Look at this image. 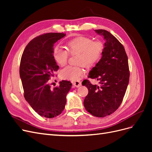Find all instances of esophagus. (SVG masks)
I'll return each mask as SVG.
<instances>
[{"label": "esophagus", "mask_w": 152, "mask_h": 152, "mask_svg": "<svg viewBox=\"0 0 152 152\" xmlns=\"http://www.w3.org/2000/svg\"><path fill=\"white\" fill-rule=\"evenodd\" d=\"M73 85L74 86V87H79L82 86V83H81L80 81L77 80V81H75V82H73Z\"/></svg>", "instance_id": "obj_1"}]
</instances>
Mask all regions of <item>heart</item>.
<instances>
[{
  "mask_svg": "<svg viewBox=\"0 0 152 152\" xmlns=\"http://www.w3.org/2000/svg\"><path fill=\"white\" fill-rule=\"evenodd\" d=\"M66 49L56 47L53 50V58L59 66H65L67 63L69 53L79 54L77 64L79 66H66L60 72L63 79L77 81L80 79L85 73L84 66H94L102 58L104 50V44L99 40L93 41L86 37H79L66 42Z\"/></svg>",
  "mask_w": 152,
  "mask_h": 152,
  "instance_id": "1",
  "label": "heart"
}]
</instances>
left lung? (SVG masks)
I'll list each match as a JSON object with an SVG mask.
<instances>
[{
	"instance_id": "8db88e82",
	"label": "left lung",
	"mask_w": 152,
	"mask_h": 152,
	"mask_svg": "<svg viewBox=\"0 0 152 152\" xmlns=\"http://www.w3.org/2000/svg\"><path fill=\"white\" fill-rule=\"evenodd\" d=\"M105 40L102 57L89 72L88 77L99 81L93 85L82 82L89 93L84 101L86 110L93 115L104 117L116 111L125 95L129 80L128 58L122 44L105 30H95Z\"/></svg>"
}]
</instances>
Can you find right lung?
I'll list each match as a JSON object with an SVG mask.
<instances>
[{
	"mask_svg": "<svg viewBox=\"0 0 152 152\" xmlns=\"http://www.w3.org/2000/svg\"><path fill=\"white\" fill-rule=\"evenodd\" d=\"M66 35L48 33L31 40L22 54L20 76L24 97L39 115L53 118L65 108L66 94L72 87L70 82L62 80L59 86L50 88L49 80L59 66L53 58V46Z\"/></svg>",
	"mask_w": 152,
	"mask_h": 152,
	"instance_id": "add662e5",
	"label": "right lung"
}]
</instances>
